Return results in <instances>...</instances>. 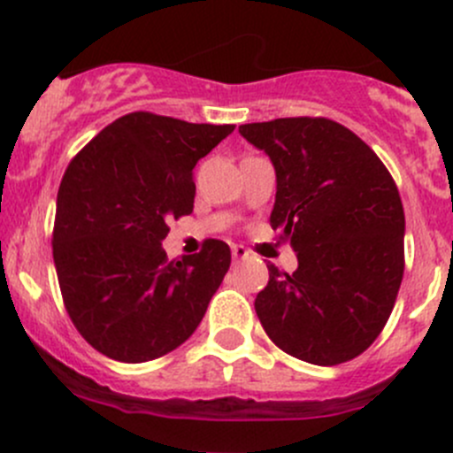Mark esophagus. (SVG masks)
<instances>
[{"instance_id":"34e87169","label":"esophagus","mask_w":453,"mask_h":453,"mask_svg":"<svg viewBox=\"0 0 453 453\" xmlns=\"http://www.w3.org/2000/svg\"><path fill=\"white\" fill-rule=\"evenodd\" d=\"M232 258H234V263H239V260L250 258V251H247L242 245H234L232 247Z\"/></svg>"}]
</instances>
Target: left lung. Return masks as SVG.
I'll list each match as a JSON object with an SVG mask.
<instances>
[{
    "label": "left lung",
    "instance_id": "left-lung-1",
    "mask_svg": "<svg viewBox=\"0 0 453 453\" xmlns=\"http://www.w3.org/2000/svg\"><path fill=\"white\" fill-rule=\"evenodd\" d=\"M275 166L271 227L297 254L269 269L254 306L266 336L303 363L332 366L380 336L403 278V206L375 151L326 117L239 127Z\"/></svg>",
    "mask_w": 453,
    "mask_h": 453
}]
</instances>
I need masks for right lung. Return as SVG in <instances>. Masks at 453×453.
<instances>
[{
  "label": "right lung",
  "instance_id": "right-lung-1",
  "mask_svg": "<svg viewBox=\"0 0 453 453\" xmlns=\"http://www.w3.org/2000/svg\"><path fill=\"white\" fill-rule=\"evenodd\" d=\"M234 126L130 112L71 160L58 188L54 265L71 321L119 363L169 354L197 330L230 269V247L208 239L166 260L171 219L193 212V169Z\"/></svg>",
  "mask_w": 453,
  "mask_h": 453
}]
</instances>
